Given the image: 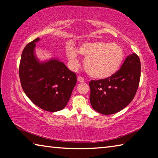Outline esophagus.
<instances>
[{
	"label": "esophagus",
	"mask_w": 158,
	"mask_h": 158,
	"mask_svg": "<svg viewBox=\"0 0 158 158\" xmlns=\"http://www.w3.org/2000/svg\"><path fill=\"white\" fill-rule=\"evenodd\" d=\"M77 80H78L79 82H84V78H83V77H78Z\"/></svg>",
	"instance_id": "34e87169"
}]
</instances>
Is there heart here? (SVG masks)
<instances>
[{
    "label": "heart",
    "mask_w": 158,
    "mask_h": 158,
    "mask_svg": "<svg viewBox=\"0 0 158 158\" xmlns=\"http://www.w3.org/2000/svg\"><path fill=\"white\" fill-rule=\"evenodd\" d=\"M78 53L85 57V71L94 79H108L118 70L123 62L125 53L118 44L103 41L85 42L78 50L71 47L67 51V57L73 68L78 67Z\"/></svg>",
    "instance_id": "heart-1"
}]
</instances>
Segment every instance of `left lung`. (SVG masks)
<instances>
[{"instance_id":"obj_1","label":"left lung","mask_w":158,"mask_h":158,"mask_svg":"<svg viewBox=\"0 0 158 158\" xmlns=\"http://www.w3.org/2000/svg\"><path fill=\"white\" fill-rule=\"evenodd\" d=\"M141 77L140 59L136 53L126 58L121 69L108 79L89 83L90 102L102 114H116L129 105L135 96Z\"/></svg>"}]
</instances>
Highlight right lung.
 Segmentation results:
<instances>
[{
	"mask_svg": "<svg viewBox=\"0 0 158 158\" xmlns=\"http://www.w3.org/2000/svg\"><path fill=\"white\" fill-rule=\"evenodd\" d=\"M39 40L35 39L23 50L19 69L21 87L38 107L50 112L62 110L77 84V75L58 59L40 62L35 55Z\"/></svg>",
	"mask_w": 158,
	"mask_h": 158,
	"instance_id": "add662e5",
	"label": "right lung"
}]
</instances>
